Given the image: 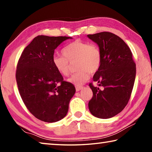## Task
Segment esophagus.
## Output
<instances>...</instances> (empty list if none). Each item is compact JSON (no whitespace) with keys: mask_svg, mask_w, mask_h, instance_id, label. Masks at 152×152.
<instances>
[{"mask_svg":"<svg viewBox=\"0 0 152 152\" xmlns=\"http://www.w3.org/2000/svg\"><path fill=\"white\" fill-rule=\"evenodd\" d=\"M82 88H83V87H82V86H76V91H80V90H82Z\"/></svg>","mask_w":152,"mask_h":152,"instance_id":"1","label":"esophagus"}]
</instances>
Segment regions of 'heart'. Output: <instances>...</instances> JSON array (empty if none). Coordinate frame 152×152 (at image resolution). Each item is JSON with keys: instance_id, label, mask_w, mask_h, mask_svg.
<instances>
[{"instance_id": "1", "label": "heart", "mask_w": 152, "mask_h": 152, "mask_svg": "<svg viewBox=\"0 0 152 152\" xmlns=\"http://www.w3.org/2000/svg\"><path fill=\"white\" fill-rule=\"evenodd\" d=\"M64 56L54 54L52 57L53 66L59 74L68 76L70 74V64L76 62V70L68 79V82L76 86H80L88 80L90 73L99 70L102 62V53L99 47L88 42L76 40L67 45L62 50Z\"/></svg>"}]
</instances>
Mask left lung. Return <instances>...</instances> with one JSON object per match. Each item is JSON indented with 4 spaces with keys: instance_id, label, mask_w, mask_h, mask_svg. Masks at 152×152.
I'll use <instances>...</instances> for the list:
<instances>
[{
    "instance_id": "left-lung-1",
    "label": "left lung",
    "mask_w": 152,
    "mask_h": 152,
    "mask_svg": "<svg viewBox=\"0 0 152 152\" xmlns=\"http://www.w3.org/2000/svg\"><path fill=\"white\" fill-rule=\"evenodd\" d=\"M87 37L99 45L102 53L101 65L93 76L98 86L89 84L93 96L88 108L94 117L109 119L127 104L134 85L136 65L130 48L119 36L104 31Z\"/></svg>"
}]
</instances>
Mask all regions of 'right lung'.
<instances>
[{"label":"right lung","instance_id":"1","mask_svg":"<svg viewBox=\"0 0 152 152\" xmlns=\"http://www.w3.org/2000/svg\"><path fill=\"white\" fill-rule=\"evenodd\" d=\"M70 37L38 35L24 49L17 66L16 80L25 106L37 119L53 123L66 116L75 94L72 84L64 81L53 66L58 45Z\"/></svg>","mask_w":152,"mask_h":152}]
</instances>
